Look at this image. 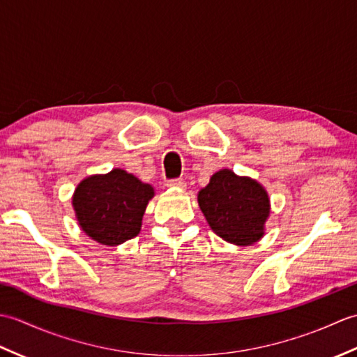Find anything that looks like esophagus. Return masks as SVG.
I'll return each mask as SVG.
<instances>
[{"label": "esophagus", "mask_w": 357, "mask_h": 357, "mask_svg": "<svg viewBox=\"0 0 357 357\" xmlns=\"http://www.w3.org/2000/svg\"><path fill=\"white\" fill-rule=\"evenodd\" d=\"M167 187L181 188V190H184L187 184H185V181H183V179H172V181H169V183H167Z\"/></svg>", "instance_id": "34e87169"}]
</instances>
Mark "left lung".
I'll use <instances>...</instances> for the list:
<instances>
[{"label":"left lung","instance_id":"left-lung-1","mask_svg":"<svg viewBox=\"0 0 357 357\" xmlns=\"http://www.w3.org/2000/svg\"><path fill=\"white\" fill-rule=\"evenodd\" d=\"M210 229L234 245H252L264 236L270 198L257 181L222 169L198 193Z\"/></svg>","mask_w":357,"mask_h":357}]
</instances>
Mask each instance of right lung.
<instances>
[{
  "label": "right lung",
  "mask_w": 357,
  "mask_h": 357,
  "mask_svg": "<svg viewBox=\"0 0 357 357\" xmlns=\"http://www.w3.org/2000/svg\"><path fill=\"white\" fill-rule=\"evenodd\" d=\"M155 190L126 170L82 179L73 193L72 206L78 224L89 238L115 247L138 236L142 216Z\"/></svg>",
  "instance_id": "add662e5"
}]
</instances>
